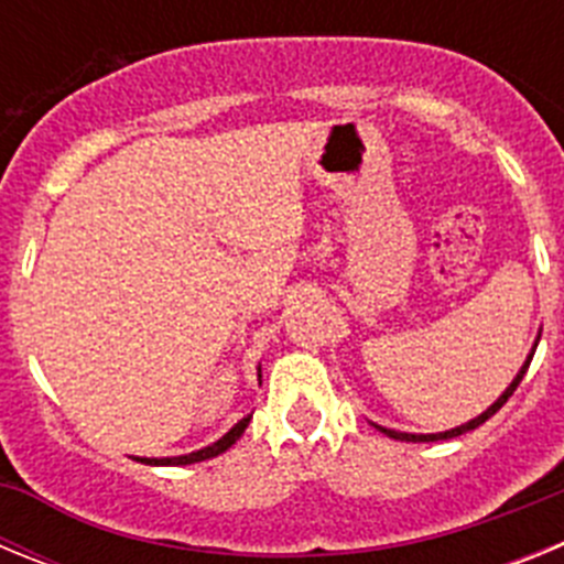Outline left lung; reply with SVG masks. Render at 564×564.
<instances>
[{
    "mask_svg": "<svg viewBox=\"0 0 564 564\" xmlns=\"http://www.w3.org/2000/svg\"><path fill=\"white\" fill-rule=\"evenodd\" d=\"M536 344H540V336L534 338V347H531V352H528L525 364H522V367H520V372H517V376H514V381H511V383H508V387H506V392H502V395L497 398V401L491 403V406H488L486 412H480V415H477V417H471V421H468V423H460V426H455V430H446V432H432V435H415V432H398V430H387V426H378V423H372V426H376L378 432H383V435H387V437H392V441H406V443H432V441H449V437L466 435V432L477 430V426H480V423H486L488 417L495 415V412H500V406H502V403L508 401V398L514 395V390H517V387H520L522 376H525L528 364H531V358H534V352H536Z\"/></svg>",
    "mask_w": 564,
    "mask_h": 564,
    "instance_id": "obj_1",
    "label": "left lung"
}]
</instances>
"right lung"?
Segmentation results:
<instances>
[{
	"mask_svg": "<svg viewBox=\"0 0 564 564\" xmlns=\"http://www.w3.org/2000/svg\"><path fill=\"white\" fill-rule=\"evenodd\" d=\"M259 383H262V370H259ZM248 421H251V415H246L242 421L234 423L231 430H228L220 441H214L212 446H206V449L188 452V455H177V457H138V460L147 463V466H188V463L212 460V457H217V455H223L226 449H231L234 443L242 437V432L248 430Z\"/></svg>",
	"mask_w": 564,
	"mask_h": 564,
	"instance_id": "add662e5",
	"label": "right lung"
}]
</instances>
